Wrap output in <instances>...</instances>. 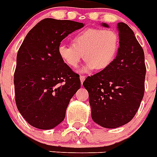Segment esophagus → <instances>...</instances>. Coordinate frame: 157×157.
<instances>
[{
    "instance_id": "esophagus-1",
    "label": "esophagus",
    "mask_w": 157,
    "mask_h": 157,
    "mask_svg": "<svg viewBox=\"0 0 157 157\" xmlns=\"http://www.w3.org/2000/svg\"><path fill=\"white\" fill-rule=\"evenodd\" d=\"M85 80V76H83V75H80V81H81V82H83V81Z\"/></svg>"
}]
</instances>
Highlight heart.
Here are the masks:
<instances>
[{"label": "heart", "instance_id": "1", "mask_svg": "<svg viewBox=\"0 0 157 157\" xmlns=\"http://www.w3.org/2000/svg\"><path fill=\"white\" fill-rule=\"evenodd\" d=\"M120 40L118 34L111 29L88 28L72 39V45L61 44L58 54L64 63L77 68L82 56L86 61L84 71H103L116 58Z\"/></svg>", "mask_w": 157, "mask_h": 157}]
</instances>
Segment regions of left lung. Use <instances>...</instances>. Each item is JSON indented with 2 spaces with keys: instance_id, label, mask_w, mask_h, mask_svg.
Wrapping results in <instances>:
<instances>
[{
  "instance_id": "left-lung-1",
  "label": "left lung",
  "mask_w": 157,
  "mask_h": 157,
  "mask_svg": "<svg viewBox=\"0 0 157 157\" xmlns=\"http://www.w3.org/2000/svg\"><path fill=\"white\" fill-rule=\"evenodd\" d=\"M117 28L120 47L113 62L82 83L88 91L91 118L105 128H117L131 121L145 90L143 48L128 25L119 22Z\"/></svg>"
}]
</instances>
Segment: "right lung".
Returning a JSON list of instances; mask_svg holds the SVG:
<instances>
[{
  "instance_id": "obj_1",
  "label": "right lung",
  "mask_w": 157,
  "mask_h": 157,
  "mask_svg": "<svg viewBox=\"0 0 157 157\" xmlns=\"http://www.w3.org/2000/svg\"><path fill=\"white\" fill-rule=\"evenodd\" d=\"M84 25L44 18L29 31L17 54L15 102L31 126L54 128L63 121L70 100L80 88L79 75L58 54L61 42Z\"/></svg>"
}]
</instances>
